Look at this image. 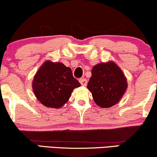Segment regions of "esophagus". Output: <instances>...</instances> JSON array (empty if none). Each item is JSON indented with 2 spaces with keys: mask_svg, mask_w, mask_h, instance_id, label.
Masks as SVG:
<instances>
[{
  "mask_svg": "<svg viewBox=\"0 0 157 157\" xmlns=\"http://www.w3.org/2000/svg\"><path fill=\"white\" fill-rule=\"evenodd\" d=\"M80 84L82 85V86H86V85H87V80H86V79H85V78H81V79H80Z\"/></svg>",
  "mask_w": 157,
  "mask_h": 157,
  "instance_id": "esophagus-1",
  "label": "esophagus"
}]
</instances>
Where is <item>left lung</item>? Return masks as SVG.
Returning a JSON list of instances; mask_svg holds the SVG:
<instances>
[{
  "mask_svg": "<svg viewBox=\"0 0 157 157\" xmlns=\"http://www.w3.org/2000/svg\"><path fill=\"white\" fill-rule=\"evenodd\" d=\"M94 101L101 108H110L120 101L128 88L127 78L113 61L95 65L88 82Z\"/></svg>",
  "mask_w": 157,
  "mask_h": 157,
  "instance_id": "8db88e82",
  "label": "left lung"
}]
</instances>
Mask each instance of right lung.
I'll return each mask as SVG.
<instances>
[{"mask_svg": "<svg viewBox=\"0 0 157 157\" xmlns=\"http://www.w3.org/2000/svg\"><path fill=\"white\" fill-rule=\"evenodd\" d=\"M80 83L74 78L72 71L62 63L46 60L34 76L32 89L42 105L60 109L68 101L75 88Z\"/></svg>", "mask_w": 157, "mask_h": 157, "instance_id": "add662e5", "label": "right lung"}]
</instances>
